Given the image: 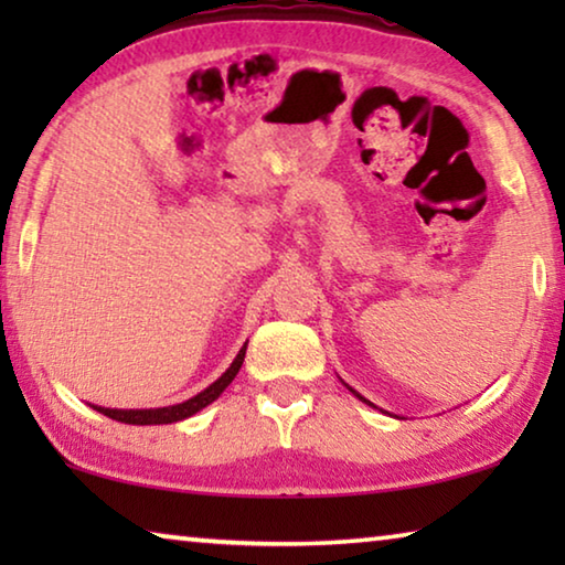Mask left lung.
<instances>
[{
	"instance_id": "8db88e82",
	"label": "left lung",
	"mask_w": 565,
	"mask_h": 565,
	"mask_svg": "<svg viewBox=\"0 0 565 565\" xmlns=\"http://www.w3.org/2000/svg\"><path fill=\"white\" fill-rule=\"evenodd\" d=\"M353 394H356V391H353ZM359 396V394H356ZM359 398H363V396H359ZM363 401H366V398H363ZM366 404H369V401H366Z\"/></svg>"
}]
</instances>
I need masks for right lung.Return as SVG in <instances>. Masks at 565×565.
Here are the masks:
<instances>
[{"label":"right lung","instance_id":"right-lung-1","mask_svg":"<svg viewBox=\"0 0 565 565\" xmlns=\"http://www.w3.org/2000/svg\"><path fill=\"white\" fill-rule=\"evenodd\" d=\"M244 353H246V347L238 351V356L234 359L232 366L226 369V374H222V379H216L212 386L204 388L202 394H196L194 398L184 401V404L167 406V408H145V411H119V408H97V411L114 420H121V424H134V426L174 424V420L189 418L191 414H196V411H202L204 406L212 404V401H216L218 394H222V391L232 384L234 376L238 374V369H242V363H244Z\"/></svg>","mask_w":565,"mask_h":565}]
</instances>
